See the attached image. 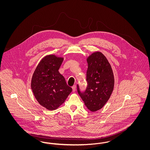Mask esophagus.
<instances>
[{"mask_svg": "<svg viewBox=\"0 0 150 150\" xmlns=\"http://www.w3.org/2000/svg\"><path fill=\"white\" fill-rule=\"evenodd\" d=\"M76 86L75 85H74V86H72V91L73 92H75L76 91Z\"/></svg>", "mask_w": 150, "mask_h": 150, "instance_id": "esophagus-1", "label": "esophagus"}]
</instances>
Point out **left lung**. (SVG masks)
<instances>
[{"mask_svg":"<svg viewBox=\"0 0 150 150\" xmlns=\"http://www.w3.org/2000/svg\"><path fill=\"white\" fill-rule=\"evenodd\" d=\"M88 69L86 90H77L86 107L94 112L103 107L109 100L114 86V76L111 66L101 52L92 53L86 59Z\"/></svg>","mask_w":150,"mask_h":150,"instance_id":"obj_1","label":"left lung"}]
</instances>
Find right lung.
<instances>
[{"label": "right lung", "mask_w": 150, "mask_h": 150, "mask_svg": "<svg viewBox=\"0 0 150 150\" xmlns=\"http://www.w3.org/2000/svg\"><path fill=\"white\" fill-rule=\"evenodd\" d=\"M63 61V58L54 55L44 57L32 77L31 86L34 96L39 104L48 110L60 106L72 90L58 71Z\"/></svg>", "instance_id": "1"}]
</instances>
